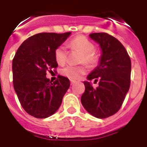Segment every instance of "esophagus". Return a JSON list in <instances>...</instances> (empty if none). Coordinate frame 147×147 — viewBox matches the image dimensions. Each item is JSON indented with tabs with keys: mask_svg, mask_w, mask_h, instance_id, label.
Segmentation results:
<instances>
[{
	"mask_svg": "<svg viewBox=\"0 0 147 147\" xmlns=\"http://www.w3.org/2000/svg\"><path fill=\"white\" fill-rule=\"evenodd\" d=\"M70 82H71V85H73V84H75V83L76 82V81H75V80H71Z\"/></svg>",
	"mask_w": 147,
	"mask_h": 147,
	"instance_id": "esophagus-1",
	"label": "esophagus"
}]
</instances>
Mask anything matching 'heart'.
Instances as JSON below:
<instances>
[{"label":"heart","mask_w":147,"mask_h":147,"mask_svg":"<svg viewBox=\"0 0 147 147\" xmlns=\"http://www.w3.org/2000/svg\"><path fill=\"white\" fill-rule=\"evenodd\" d=\"M69 46L71 48L82 53L81 62H84L89 66H94L98 61V56L94 52V47L89 40L83 36H78L71 40ZM66 50L64 46H59L55 50V59L58 64H64L66 60ZM86 72L85 66L67 65L62 69V74L70 79H78Z\"/></svg>","instance_id":"obj_1"}]
</instances>
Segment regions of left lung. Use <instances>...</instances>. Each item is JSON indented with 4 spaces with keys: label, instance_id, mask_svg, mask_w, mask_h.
<instances>
[{
    "label": "left lung",
    "instance_id": "obj_1",
    "mask_svg": "<svg viewBox=\"0 0 147 147\" xmlns=\"http://www.w3.org/2000/svg\"><path fill=\"white\" fill-rule=\"evenodd\" d=\"M89 37L99 44L101 55L98 66L85 81V92L81 98L83 107L97 118H106L121 108L130 85L131 61L118 40L106 33H94ZM99 80L94 89L88 82Z\"/></svg>",
    "mask_w": 147,
    "mask_h": 147
}]
</instances>
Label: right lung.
<instances>
[{
  "mask_svg": "<svg viewBox=\"0 0 147 147\" xmlns=\"http://www.w3.org/2000/svg\"><path fill=\"white\" fill-rule=\"evenodd\" d=\"M71 35L42 33L29 37L13 59V83L25 111L36 118H47L57 111L70 86L69 78L59 76L55 82L47 71L58 66L55 50Z\"/></svg>",
  "mask_w": 147,
  "mask_h": 147,
  "instance_id": "obj_1",
  "label": "right lung"
}]
</instances>
